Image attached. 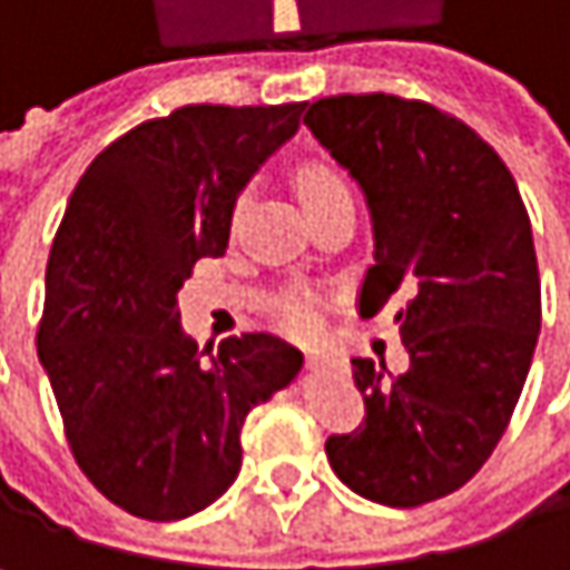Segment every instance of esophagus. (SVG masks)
I'll list each match as a JSON object with an SVG mask.
<instances>
[{"label":"esophagus","mask_w":570,"mask_h":570,"mask_svg":"<svg viewBox=\"0 0 570 570\" xmlns=\"http://www.w3.org/2000/svg\"><path fill=\"white\" fill-rule=\"evenodd\" d=\"M343 363L336 360V356H326V353H309L306 356V370L309 373H336Z\"/></svg>","instance_id":"esophagus-1"}]
</instances>
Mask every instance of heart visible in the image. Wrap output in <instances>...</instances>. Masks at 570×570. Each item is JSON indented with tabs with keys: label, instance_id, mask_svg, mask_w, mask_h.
I'll return each mask as SVG.
<instances>
[{
	"label": "heart",
	"instance_id": "b5f03b06",
	"mask_svg": "<svg viewBox=\"0 0 570 570\" xmlns=\"http://www.w3.org/2000/svg\"><path fill=\"white\" fill-rule=\"evenodd\" d=\"M296 190L303 197V207H313V204H323V200H333V197L350 194L346 180L333 171L330 165H303L296 171ZM286 320H289L293 330H313V313H309V306L303 299L289 303Z\"/></svg>",
	"mask_w": 570,
	"mask_h": 570
}]
</instances>
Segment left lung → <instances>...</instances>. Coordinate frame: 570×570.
Segmentation results:
<instances>
[{
  "label": "left lung",
  "instance_id": "8db88e82",
  "mask_svg": "<svg viewBox=\"0 0 570 570\" xmlns=\"http://www.w3.org/2000/svg\"><path fill=\"white\" fill-rule=\"evenodd\" d=\"M303 125L360 184L373 267L360 299L396 289L409 370L353 360L366 419L326 439L356 495L415 509L462 489L499 445L531 370L541 281L531 220L505 161L459 118L396 95H336Z\"/></svg>",
  "mask_w": 570,
  "mask_h": 570
}]
</instances>
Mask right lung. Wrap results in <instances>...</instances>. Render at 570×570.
Listing matches in <instances>:
<instances>
[{
  "label": "right lung",
  "mask_w": 570,
  "mask_h": 570,
  "mask_svg": "<svg viewBox=\"0 0 570 570\" xmlns=\"http://www.w3.org/2000/svg\"><path fill=\"white\" fill-rule=\"evenodd\" d=\"M299 115L303 101L184 105L111 141L68 197L39 363L78 469L125 512L177 521L217 502L240 472L247 412L303 366L271 333L197 353L177 309L194 264L227 250L240 190Z\"/></svg>",
  "instance_id": "1"
}]
</instances>
